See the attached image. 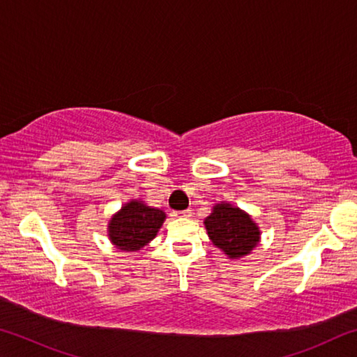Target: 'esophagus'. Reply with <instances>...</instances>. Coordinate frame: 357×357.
Segmentation results:
<instances>
[{
  "mask_svg": "<svg viewBox=\"0 0 357 357\" xmlns=\"http://www.w3.org/2000/svg\"><path fill=\"white\" fill-rule=\"evenodd\" d=\"M176 217H190L192 215V209H185V211H179V213L174 214Z\"/></svg>",
  "mask_w": 357,
  "mask_h": 357,
  "instance_id": "esophagus-1",
  "label": "esophagus"
}]
</instances>
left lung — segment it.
<instances>
[{"instance_id":"left-lung-1","label":"left lung","mask_w":357,"mask_h":357,"mask_svg":"<svg viewBox=\"0 0 357 357\" xmlns=\"http://www.w3.org/2000/svg\"><path fill=\"white\" fill-rule=\"evenodd\" d=\"M203 223L211 243L231 259L250 255L261 238L259 227L252 215L227 202L214 204Z\"/></svg>"}]
</instances>
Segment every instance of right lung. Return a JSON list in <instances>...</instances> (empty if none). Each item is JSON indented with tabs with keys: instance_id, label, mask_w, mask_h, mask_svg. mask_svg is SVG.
Wrapping results in <instances>:
<instances>
[{
	"instance_id": "1",
	"label": "right lung",
	"mask_w": 357,
	"mask_h": 357,
	"mask_svg": "<svg viewBox=\"0 0 357 357\" xmlns=\"http://www.w3.org/2000/svg\"><path fill=\"white\" fill-rule=\"evenodd\" d=\"M165 219L162 209L148 206L142 200H130L108 220V239L121 252H138L157 236Z\"/></svg>"
}]
</instances>
